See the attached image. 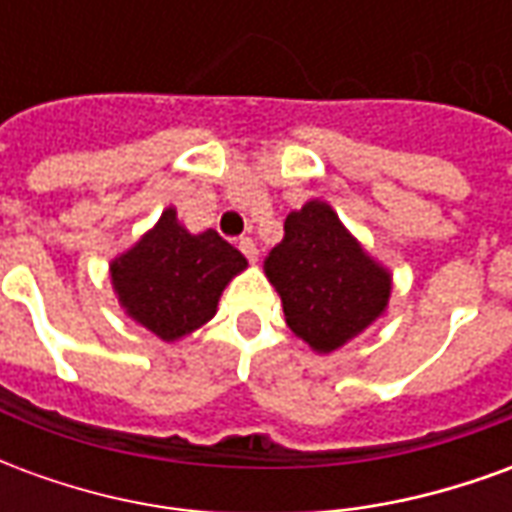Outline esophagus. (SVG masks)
I'll list each match as a JSON object with an SVG mask.
<instances>
[{
	"label": "esophagus",
	"mask_w": 512,
	"mask_h": 512,
	"mask_svg": "<svg viewBox=\"0 0 512 512\" xmlns=\"http://www.w3.org/2000/svg\"><path fill=\"white\" fill-rule=\"evenodd\" d=\"M238 249H241V252L246 255V260H252V263H255L257 255H260V252H257V244L252 241V238H241V241H238Z\"/></svg>",
	"instance_id": "esophagus-1"
}]
</instances>
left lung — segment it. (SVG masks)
<instances>
[{
    "mask_svg": "<svg viewBox=\"0 0 512 512\" xmlns=\"http://www.w3.org/2000/svg\"><path fill=\"white\" fill-rule=\"evenodd\" d=\"M285 321L304 343L329 354L367 329L389 301V274L362 252L326 202L285 219V238L266 257Z\"/></svg>",
    "mask_w": 512,
    "mask_h": 512,
    "instance_id": "obj_1",
    "label": "left lung"
}]
</instances>
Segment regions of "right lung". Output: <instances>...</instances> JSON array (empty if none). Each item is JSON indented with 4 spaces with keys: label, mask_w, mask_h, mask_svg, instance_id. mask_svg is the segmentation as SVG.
I'll list each match as a JSON object with an SVG mask.
<instances>
[{
    "label": "right lung",
    "mask_w": 512,
    "mask_h": 512,
    "mask_svg": "<svg viewBox=\"0 0 512 512\" xmlns=\"http://www.w3.org/2000/svg\"><path fill=\"white\" fill-rule=\"evenodd\" d=\"M246 257L216 230L186 233L169 208L139 244L112 263L120 304L161 340H178L211 321L224 285Z\"/></svg>",
    "instance_id": "obj_1"
}]
</instances>
